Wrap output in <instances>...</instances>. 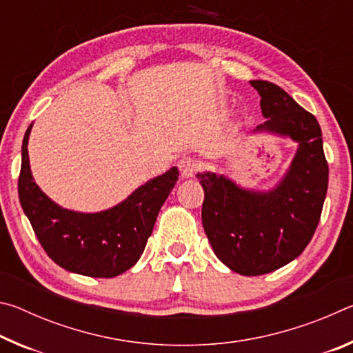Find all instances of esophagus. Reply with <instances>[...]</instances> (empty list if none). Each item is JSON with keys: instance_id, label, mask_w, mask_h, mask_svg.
<instances>
[{"instance_id": "esophagus-1", "label": "esophagus", "mask_w": 353, "mask_h": 353, "mask_svg": "<svg viewBox=\"0 0 353 353\" xmlns=\"http://www.w3.org/2000/svg\"><path fill=\"white\" fill-rule=\"evenodd\" d=\"M199 162L193 157H183L179 162V170H181L183 177H193L199 171Z\"/></svg>"}]
</instances>
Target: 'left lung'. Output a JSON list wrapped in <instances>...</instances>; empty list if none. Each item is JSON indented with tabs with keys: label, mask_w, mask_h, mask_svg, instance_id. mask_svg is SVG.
<instances>
[{
	"label": "left lung",
	"mask_w": 353,
	"mask_h": 353,
	"mask_svg": "<svg viewBox=\"0 0 353 353\" xmlns=\"http://www.w3.org/2000/svg\"><path fill=\"white\" fill-rule=\"evenodd\" d=\"M266 121L255 130L288 135L296 157L270 193L243 190L214 172H198L204 188L202 224L218 259L241 276H261L303 252L319 224L327 194L328 165L314 115L268 81H250Z\"/></svg>",
	"instance_id": "1"
}]
</instances>
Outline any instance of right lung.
<instances>
[{
	"mask_svg": "<svg viewBox=\"0 0 353 353\" xmlns=\"http://www.w3.org/2000/svg\"><path fill=\"white\" fill-rule=\"evenodd\" d=\"M28 128L21 146L20 204L50 259L63 270L110 279L130 270L143 254L155 219L179 179L177 168L137 188L110 210L77 213L56 205L34 182L29 168Z\"/></svg>",
	"mask_w": 353,
	"mask_h": 353,
	"instance_id": "1",
	"label": "right lung"
}]
</instances>
